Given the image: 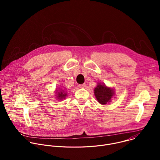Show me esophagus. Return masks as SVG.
Segmentation results:
<instances>
[{
    "mask_svg": "<svg viewBox=\"0 0 160 160\" xmlns=\"http://www.w3.org/2000/svg\"><path fill=\"white\" fill-rule=\"evenodd\" d=\"M78 87H79L80 88H84V87H85V83L80 84V85H78Z\"/></svg>",
    "mask_w": 160,
    "mask_h": 160,
    "instance_id": "obj_1",
    "label": "esophagus"
}]
</instances>
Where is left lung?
<instances>
[{"instance_id":"8db88e82","label":"left lung","mask_w":160,"mask_h":160,"mask_svg":"<svg viewBox=\"0 0 160 160\" xmlns=\"http://www.w3.org/2000/svg\"><path fill=\"white\" fill-rule=\"evenodd\" d=\"M94 93L98 101L102 105L110 102L112 98L116 94L115 88L108 87L102 83H97L94 89Z\"/></svg>"}]
</instances>
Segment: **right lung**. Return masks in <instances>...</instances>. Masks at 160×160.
<instances>
[{"instance_id":"1","label":"right lung","mask_w":160,"mask_h":160,"mask_svg":"<svg viewBox=\"0 0 160 160\" xmlns=\"http://www.w3.org/2000/svg\"><path fill=\"white\" fill-rule=\"evenodd\" d=\"M55 96L56 98L57 99V100L59 101V100H63L64 99H66V96H67V93L65 90H64L62 88H61L59 87V88H58V89L56 90L55 92Z\"/></svg>"}]
</instances>
